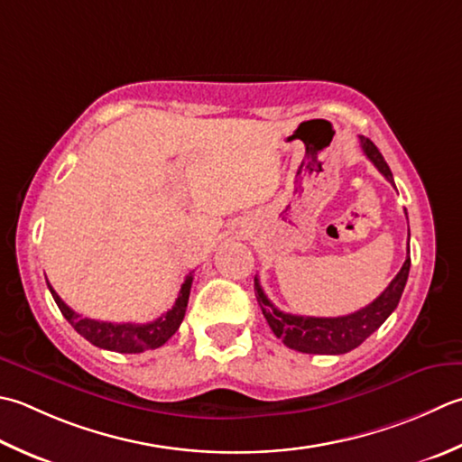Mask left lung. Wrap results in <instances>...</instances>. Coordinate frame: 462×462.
Returning a JSON list of instances; mask_svg holds the SVG:
<instances>
[{"label":"left lung","instance_id":"left-lung-1","mask_svg":"<svg viewBox=\"0 0 462 462\" xmlns=\"http://www.w3.org/2000/svg\"><path fill=\"white\" fill-rule=\"evenodd\" d=\"M360 148H363L365 156L373 162L388 182L394 184L393 171L374 143L365 138V135H360ZM409 270L411 258L406 256L401 273L393 278V282L386 286V291L376 300L365 306V309L346 316H337V319L298 316L278 310L268 300L264 291H262L258 278H254V292L270 328H273V332L288 348L306 352V355H345V352H350L363 345L370 334L381 328V324L399 306L406 280H409Z\"/></svg>","mask_w":462,"mask_h":462}]
</instances>
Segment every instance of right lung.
<instances>
[{
	"instance_id": "1",
	"label": "right lung",
	"mask_w": 462,
	"mask_h": 462,
	"mask_svg": "<svg viewBox=\"0 0 462 462\" xmlns=\"http://www.w3.org/2000/svg\"><path fill=\"white\" fill-rule=\"evenodd\" d=\"M192 273H189L184 280L182 288H180V294L171 309L162 314L160 319L146 322V324H134V322H102L94 319H84L76 310H71L69 306L61 300L58 292L53 291L48 282L50 292L56 300L58 309L61 310L63 319H66L71 327L76 328L78 334H81L86 340L92 342L97 348L122 352V355H138L143 350H153L160 348L162 345L174 337V332L180 328V324L184 320L188 298H189V288H192Z\"/></svg>"
}]
</instances>
